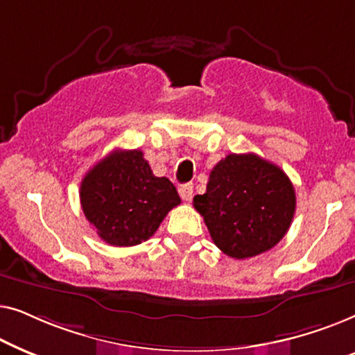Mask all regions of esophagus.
Returning a JSON list of instances; mask_svg holds the SVG:
<instances>
[{"label":"esophagus","instance_id":"esophagus-1","mask_svg":"<svg viewBox=\"0 0 355 355\" xmlns=\"http://www.w3.org/2000/svg\"><path fill=\"white\" fill-rule=\"evenodd\" d=\"M192 192H193L192 184H184V186L179 187V196H181L182 200L186 202L192 200Z\"/></svg>","mask_w":355,"mask_h":355}]
</instances>
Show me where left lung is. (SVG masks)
Instances as JSON below:
<instances>
[{"instance_id":"1","label":"left lung","mask_w":355,"mask_h":355,"mask_svg":"<svg viewBox=\"0 0 355 355\" xmlns=\"http://www.w3.org/2000/svg\"><path fill=\"white\" fill-rule=\"evenodd\" d=\"M215 245L242 260L270 250L288 232L295 211L293 182L255 153H231L211 169L203 196L193 197Z\"/></svg>"}]
</instances>
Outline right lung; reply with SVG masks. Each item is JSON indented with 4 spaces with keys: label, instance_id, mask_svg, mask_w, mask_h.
Here are the masks:
<instances>
[{
    "label": "right lung",
    "instance_id": "add662e5",
    "mask_svg": "<svg viewBox=\"0 0 355 355\" xmlns=\"http://www.w3.org/2000/svg\"><path fill=\"white\" fill-rule=\"evenodd\" d=\"M84 215L106 244H142L181 203L168 178L153 176L140 150H114L80 182Z\"/></svg>",
    "mask_w": 355,
    "mask_h": 355
}]
</instances>
